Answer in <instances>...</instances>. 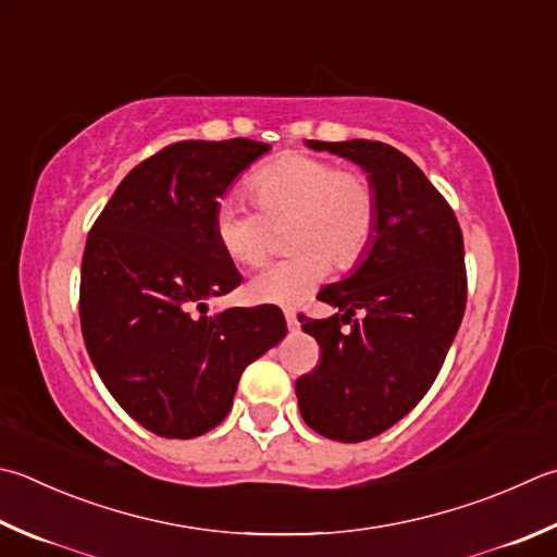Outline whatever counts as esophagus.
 <instances>
[{
    "label": "esophagus",
    "mask_w": 557,
    "mask_h": 557,
    "mask_svg": "<svg viewBox=\"0 0 557 557\" xmlns=\"http://www.w3.org/2000/svg\"><path fill=\"white\" fill-rule=\"evenodd\" d=\"M283 314H286L288 332H298V318H296V312H293V310H286V312H283Z\"/></svg>",
    "instance_id": "1"
}]
</instances>
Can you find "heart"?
Segmentation results:
<instances>
[{"label":"heart","mask_w":557,"mask_h":557,"mask_svg":"<svg viewBox=\"0 0 557 557\" xmlns=\"http://www.w3.org/2000/svg\"><path fill=\"white\" fill-rule=\"evenodd\" d=\"M257 211L220 201L213 213L218 247L239 267H255L269 255L274 230L288 227L296 257L269 264L247 283V298L259 306H298L337 269H351L369 251L377 227V194L359 172L342 170L327 157L288 152L249 176Z\"/></svg>","instance_id":"obj_1"}]
</instances>
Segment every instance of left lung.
<instances>
[{"instance_id":"1","label":"left lung","mask_w":557,"mask_h":557,"mask_svg":"<svg viewBox=\"0 0 557 557\" xmlns=\"http://www.w3.org/2000/svg\"><path fill=\"white\" fill-rule=\"evenodd\" d=\"M308 148L359 164L377 194L369 251L349 278L318 293L337 312L298 314L322 351L296 381L300 417L322 436L356 444L400 422L442 371L466 312L463 233L446 198L391 145L308 140Z\"/></svg>"}]
</instances>
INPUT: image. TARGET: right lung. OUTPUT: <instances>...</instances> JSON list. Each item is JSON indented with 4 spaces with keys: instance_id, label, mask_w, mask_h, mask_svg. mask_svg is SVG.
<instances>
[{
    "instance_id": "right-lung-1",
    "label": "right lung",
    "mask_w": 557,
    "mask_h": 557,
    "mask_svg": "<svg viewBox=\"0 0 557 557\" xmlns=\"http://www.w3.org/2000/svg\"><path fill=\"white\" fill-rule=\"evenodd\" d=\"M269 150L247 138L166 145L131 170L87 237L84 344L115 403L157 436L211 432L243 371L286 337L274 306L206 314L243 281L215 243L218 198Z\"/></svg>"
}]
</instances>
